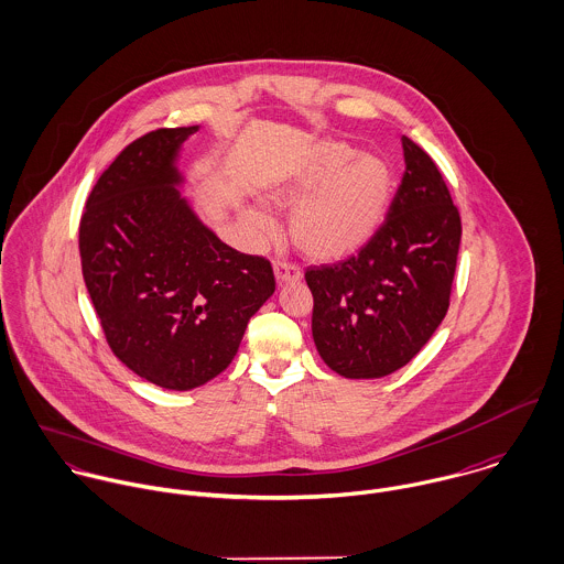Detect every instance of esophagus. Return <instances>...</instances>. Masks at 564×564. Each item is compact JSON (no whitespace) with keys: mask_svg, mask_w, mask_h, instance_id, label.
<instances>
[{"mask_svg":"<svg viewBox=\"0 0 564 564\" xmlns=\"http://www.w3.org/2000/svg\"><path fill=\"white\" fill-rule=\"evenodd\" d=\"M273 271H275V280H278L280 284H286V282H300V280H302V271L297 269V264L289 262L286 258H278V260H275Z\"/></svg>","mask_w":564,"mask_h":564,"instance_id":"obj_1","label":"esophagus"}]
</instances>
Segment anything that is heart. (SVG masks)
I'll return each instance as SVG.
<instances>
[{"label":"heart","instance_id":"heart-1","mask_svg":"<svg viewBox=\"0 0 564 564\" xmlns=\"http://www.w3.org/2000/svg\"><path fill=\"white\" fill-rule=\"evenodd\" d=\"M393 189L389 166L359 155L344 142L319 144L300 171L269 189L273 207L286 209L301 203L291 218L295 245L315 260H341L359 251L382 223ZM247 223L260 236H273L275 223L247 209Z\"/></svg>","mask_w":564,"mask_h":564}]
</instances>
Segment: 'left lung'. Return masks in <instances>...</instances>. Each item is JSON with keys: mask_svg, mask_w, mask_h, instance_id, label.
<instances>
[{"mask_svg": "<svg viewBox=\"0 0 564 564\" xmlns=\"http://www.w3.org/2000/svg\"><path fill=\"white\" fill-rule=\"evenodd\" d=\"M404 175L387 218L352 256L311 264L313 339L330 370L380 378L406 366L442 324L462 218L435 162L402 138Z\"/></svg>", "mask_w": 564, "mask_h": 564, "instance_id": "obj_1", "label": "left lung"}]
</instances>
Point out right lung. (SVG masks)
<instances>
[{
    "instance_id": "1",
    "label": "right lung",
    "mask_w": 564,
    "mask_h": 564,
    "mask_svg": "<svg viewBox=\"0 0 564 564\" xmlns=\"http://www.w3.org/2000/svg\"><path fill=\"white\" fill-rule=\"evenodd\" d=\"M196 129L133 140L89 192L78 227L85 286L111 352L177 391L231 364L275 291L271 262L220 242L175 188L177 151Z\"/></svg>"
}]
</instances>
